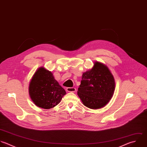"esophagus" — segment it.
I'll use <instances>...</instances> for the list:
<instances>
[{
  "instance_id": "obj_1",
  "label": "esophagus",
  "mask_w": 147,
  "mask_h": 147,
  "mask_svg": "<svg viewBox=\"0 0 147 147\" xmlns=\"http://www.w3.org/2000/svg\"><path fill=\"white\" fill-rule=\"evenodd\" d=\"M66 90L68 92H75L76 89L75 88H67Z\"/></svg>"
}]
</instances>
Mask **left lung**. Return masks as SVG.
<instances>
[{
    "label": "left lung",
    "mask_w": 147,
    "mask_h": 147,
    "mask_svg": "<svg viewBox=\"0 0 147 147\" xmlns=\"http://www.w3.org/2000/svg\"><path fill=\"white\" fill-rule=\"evenodd\" d=\"M115 90V80L110 70L96 61L91 69L83 73L77 94L85 107L98 109L108 104Z\"/></svg>",
    "instance_id": "8db88e82"
}]
</instances>
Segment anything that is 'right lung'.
<instances>
[{"mask_svg": "<svg viewBox=\"0 0 147 147\" xmlns=\"http://www.w3.org/2000/svg\"><path fill=\"white\" fill-rule=\"evenodd\" d=\"M28 93L34 104L45 109L57 105L66 93L53 73L44 67H39L34 73L29 83Z\"/></svg>", "mask_w": 147, "mask_h": 147, "instance_id": "right-lung-1", "label": "right lung"}]
</instances>
